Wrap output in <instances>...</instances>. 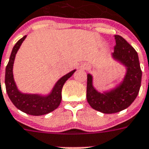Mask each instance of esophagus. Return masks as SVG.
Instances as JSON below:
<instances>
[{"label": "esophagus", "mask_w": 149, "mask_h": 149, "mask_svg": "<svg viewBox=\"0 0 149 149\" xmlns=\"http://www.w3.org/2000/svg\"><path fill=\"white\" fill-rule=\"evenodd\" d=\"M83 69H88V68H89V67H88L87 65H85V66H83Z\"/></svg>", "instance_id": "obj_1"}]
</instances>
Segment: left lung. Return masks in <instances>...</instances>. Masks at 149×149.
I'll return each instance as SVG.
<instances>
[{"label": "left lung", "mask_w": 149, "mask_h": 149, "mask_svg": "<svg viewBox=\"0 0 149 149\" xmlns=\"http://www.w3.org/2000/svg\"><path fill=\"white\" fill-rule=\"evenodd\" d=\"M116 45L113 57L127 67L123 82L115 90L101 94L92 84V76L87 75L86 99L90 106L103 113H114L126 109L133 102L140 91L142 71L136 50L120 36H114Z\"/></svg>", "instance_id": "left-lung-1"}]
</instances>
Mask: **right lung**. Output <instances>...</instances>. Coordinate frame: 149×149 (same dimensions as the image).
Listing matches in <instances>:
<instances>
[{
    "label": "right lung",
    "instance_id": "right-lung-1",
    "mask_svg": "<svg viewBox=\"0 0 149 149\" xmlns=\"http://www.w3.org/2000/svg\"><path fill=\"white\" fill-rule=\"evenodd\" d=\"M25 38L26 36H24L20 40H18L17 43L15 44L11 53L9 61L6 66L5 79L6 92L14 106L24 113L33 115V116L47 114L58 107L62 100L63 86L67 79L74 73L75 70H72L71 72L62 77L61 79L56 82L52 93L48 96L43 97L38 94H23L21 92H19L16 86V83L14 82L13 67L16 54Z\"/></svg>",
    "mask_w": 149,
    "mask_h": 149
}]
</instances>
